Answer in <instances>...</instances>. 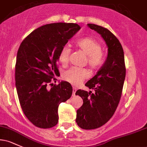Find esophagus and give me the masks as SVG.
Returning <instances> with one entry per match:
<instances>
[{
	"mask_svg": "<svg viewBox=\"0 0 147 147\" xmlns=\"http://www.w3.org/2000/svg\"><path fill=\"white\" fill-rule=\"evenodd\" d=\"M76 91H77V88H76L75 87H73L72 88V95H75V92H76Z\"/></svg>",
	"mask_w": 147,
	"mask_h": 147,
	"instance_id": "obj_1",
	"label": "esophagus"
}]
</instances>
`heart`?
Returning <instances> with one entry per match:
<instances>
[{
	"mask_svg": "<svg viewBox=\"0 0 147 147\" xmlns=\"http://www.w3.org/2000/svg\"><path fill=\"white\" fill-rule=\"evenodd\" d=\"M77 48L86 55L85 63L90 69L95 70L100 68L105 60L104 52L102 51V45L98 41L90 37L80 38L75 42ZM71 50L68 46L61 49L58 55V60L63 66L68 65ZM89 77V72L86 69L78 67H72L63 72L62 77L65 81L72 85H79L84 79Z\"/></svg>",
	"mask_w": 147,
	"mask_h": 147,
	"instance_id": "b5f03b06",
	"label": "heart"
}]
</instances>
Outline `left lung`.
<instances>
[{
  "instance_id": "8db88e82",
  "label": "left lung",
  "mask_w": 147,
  "mask_h": 147,
  "mask_svg": "<svg viewBox=\"0 0 147 147\" xmlns=\"http://www.w3.org/2000/svg\"><path fill=\"white\" fill-rule=\"evenodd\" d=\"M88 26L101 34L108 46L105 63L85 84L94 92L79 89L75 93L84 102L77 111L76 122L82 129L90 130L105 124L115 112L122 96L126 66L124 50L117 37L104 27L90 23Z\"/></svg>"
}]
</instances>
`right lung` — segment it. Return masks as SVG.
I'll return each instance as SVG.
<instances>
[{"label": "right lung", "instance_id": "add662e5", "mask_svg": "<svg viewBox=\"0 0 147 147\" xmlns=\"http://www.w3.org/2000/svg\"><path fill=\"white\" fill-rule=\"evenodd\" d=\"M76 23H55L37 28L22 41L15 65V80L23 113L34 126L50 129L58 123V107L71 97L67 82H57L61 49L80 30ZM50 85L51 88H49Z\"/></svg>", "mask_w": 147, "mask_h": 147}]
</instances>
